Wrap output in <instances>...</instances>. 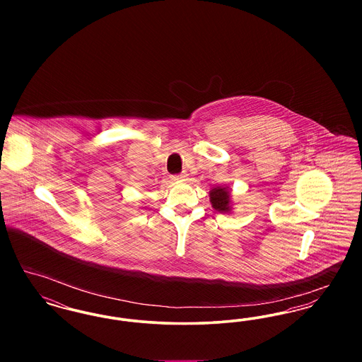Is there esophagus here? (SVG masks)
I'll return each instance as SVG.
<instances>
[{"instance_id":"obj_1","label":"esophagus","mask_w":362,"mask_h":362,"mask_svg":"<svg viewBox=\"0 0 362 362\" xmlns=\"http://www.w3.org/2000/svg\"><path fill=\"white\" fill-rule=\"evenodd\" d=\"M187 177V173H179V175H173V180H179V179H186Z\"/></svg>"}]
</instances>
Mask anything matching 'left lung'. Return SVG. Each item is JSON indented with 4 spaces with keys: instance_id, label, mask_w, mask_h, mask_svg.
Returning <instances> with one entry per match:
<instances>
[{
    "instance_id": "obj_1",
    "label": "left lung",
    "mask_w": 362,
    "mask_h": 362,
    "mask_svg": "<svg viewBox=\"0 0 362 362\" xmlns=\"http://www.w3.org/2000/svg\"><path fill=\"white\" fill-rule=\"evenodd\" d=\"M210 202L211 206L221 213L230 211V199H229V191L224 187H216L210 189Z\"/></svg>"
}]
</instances>
